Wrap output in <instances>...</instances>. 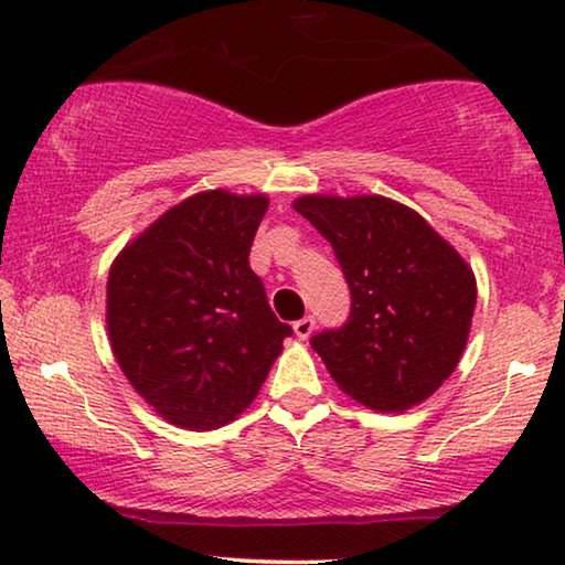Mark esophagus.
I'll return each mask as SVG.
<instances>
[{
    "mask_svg": "<svg viewBox=\"0 0 565 565\" xmlns=\"http://www.w3.org/2000/svg\"><path fill=\"white\" fill-rule=\"evenodd\" d=\"M311 330H315V319H311V317L297 319V322H294V334H297L299 340H309Z\"/></svg>",
    "mask_w": 565,
    "mask_h": 565,
    "instance_id": "34e87169",
    "label": "esophagus"
}]
</instances>
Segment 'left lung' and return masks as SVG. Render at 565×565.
<instances>
[{
	"label": "left lung",
	"mask_w": 565,
	"mask_h": 565,
	"mask_svg": "<svg viewBox=\"0 0 565 565\" xmlns=\"http://www.w3.org/2000/svg\"><path fill=\"white\" fill-rule=\"evenodd\" d=\"M294 210L330 241L352 294L348 324L311 337L332 381L377 414L431 398L465 355L477 305L471 266L391 198L305 195Z\"/></svg>",
	"instance_id": "left-lung-1"
}]
</instances>
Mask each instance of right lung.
<instances>
[{"instance_id":"right-lung-1","label":"right lung","mask_w":565,"mask_h":565,"mask_svg":"<svg viewBox=\"0 0 565 565\" xmlns=\"http://www.w3.org/2000/svg\"><path fill=\"white\" fill-rule=\"evenodd\" d=\"M266 210L260 192H198L114 258L108 342L131 388L167 424L210 431L238 418L291 334L248 266Z\"/></svg>"}]
</instances>
